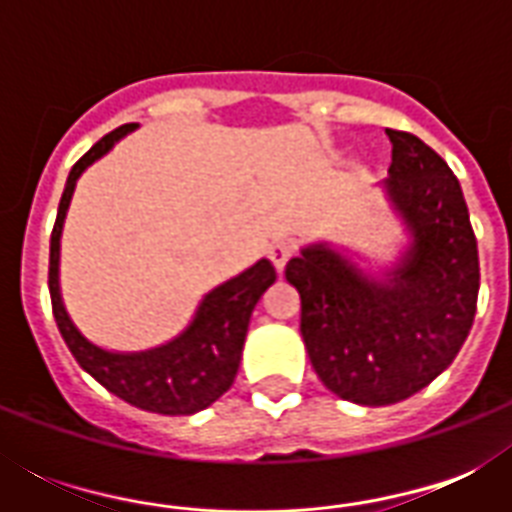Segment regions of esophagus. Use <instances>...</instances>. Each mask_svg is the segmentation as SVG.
I'll return each mask as SVG.
<instances>
[{
    "mask_svg": "<svg viewBox=\"0 0 512 512\" xmlns=\"http://www.w3.org/2000/svg\"><path fill=\"white\" fill-rule=\"evenodd\" d=\"M295 252H297L295 241L279 239V241H273V244H271V249H268V257H271V263L281 271V268L289 263V257L295 255Z\"/></svg>",
    "mask_w": 512,
    "mask_h": 512,
    "instance_id": "obj_1",
    "label": "esophagus"
}]
</instances>
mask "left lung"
Wrapping results in <instances>:
<instances>
[{"instance_id": "obj_1", "label": "left lung", "mask_w": 512, "mask_h": 512, "mask_svg": "<svg viewBox=\"0 0 512 512\" xmlns=\"http://www.w3.org/2000/svg\"><path fill=\"white\" fill-rule=\"evenodd\" d=\"M393 162L380 188L406 244L380 273L332 241L287 263L300 332L319 380L361 406L414 396L460 353L476 316L478 247L460 180L409 132L385 130ZM359 263H355V257Z\"/></svg>"}]
</instances>
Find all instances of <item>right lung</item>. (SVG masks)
<instances>
[{
  "label": "right lung",
  "instance_id": "right-lung-1",
  "mask_svg": "<svg viewBox=\"0 0 512 512\" xmlns=\"http://www.w3.org/2000/svg\"><path fill=\"white\" fill-rule=\"evenodd\" d=\"M138 124H124L108 132L68 172L66 188L60 196L58 217L50 236V297L52 313L68 350L74 353L84 372L122 398L127 404L156 414H196L215 404L233 385L239 372L241 350L247 340L249 319L257 300L276 281L271 260H257L239 276L217 284L201 297L199 308L188 327L172 340L148 350H108L84 337L74 319L68 316L60 295V236L68 207L74 199L76 180L87 167L103 159L111 148Z\"/></svg>",
  "mask_w": 512,
  "mask_h": 512
}]
</instances>
